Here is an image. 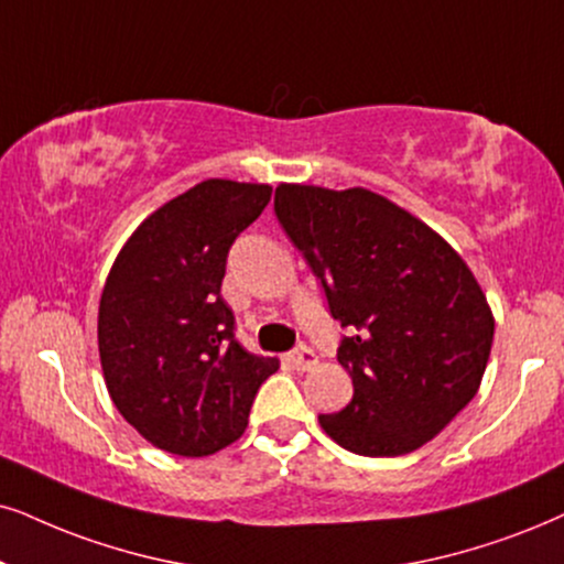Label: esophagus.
<instances>
[{"label": "esophagus", "instance_id": "34e87169", "mask_svg": "<svg viewBox=\"0 0 564 564\" xmlns=\"http://www.w3.org/2000/svg\"><path fill=\"white\" fill-rule=\"evenodd\" d=\"M289 365L296 367V369H306V367L317 365V354L312 351V348L306 344H299L294 351L289 354Z\"/></svg>", "mask_w": 564, "mask_h": 564}]
</instances>
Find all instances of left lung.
<instances>
[{
	"mask_svg": "<svg viewBox=\"0 0 564 564\" xmlns=\"http://www.w3.org/2000/svg\"><path fill=\"white\" fill-rule=\"evenodd\" d=\"M275 218L323 283L348 335L338 361L354 398L319 424L369 458L405 455L453 422L479 390L495 319L460 254L375 192L281 184Z\"/></svg>",
	"mask_w": 564,
	"mask_h": 564,
	"instance_id": "1",
	"label": "left lung"
}]
</instances>
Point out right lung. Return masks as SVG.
I'll use <instances>...</instances> for the list:
<instances>
[{"instance_id":"add662e5","label":"right lung","mask_w":564,"mask_h":564,"mask_svg":"<svg viewBox=\"0 0 564 564\" xmlns=\"http://www.w3.org/2000/svg\"><path fill=\"white\" fill-rule=\"evenodd\" d=\"M268 184L208 180L140 224L98 306V351L111 401L148 442L199 458L247 430L278 369L237 340L220 296L226 258L270 203Z\"/></svg>"}]
</instances>
